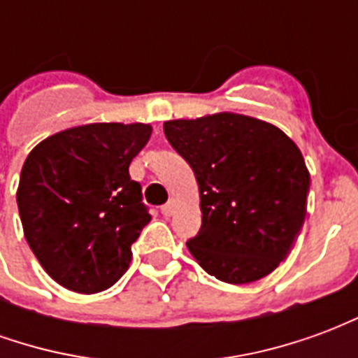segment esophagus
I'll return each mask as SVG.
<instances>
[{"label": "esophagus", "mask_w": 358, "mask_h": 358, "mask_svg": "<svg viewBox=\"0 0 358 358\" xmlns=\"http://www.w3.org/2000/svg\"><path fill=\"white\" fill-rule=\"evenodd\" d=\"M174 209H176V201H174V199H171V201L164 203L163 207H161V213H163L164 217H171L172 213H174Z\"/></svg>", "instance_id": "34e87169"}]
</instances>
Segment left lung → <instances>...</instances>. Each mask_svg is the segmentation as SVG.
<instances>
[{
  "mask_svg": "<svg viewBox=\"0 0 358 358\" xmlns=\"http://www.w3.org/2000/svg\"><path fill=\"white\" fill-rule=\"evenodd\" d=\"M163 128L199 186L201 230L187 241L195 261L226 284L270 274L307 215L310 176L299 148L274 124L236 113Z\"/></svg>",
  "mask_w": 358,
  "mask_h": 358,
  "instance_id": "1",
  "label": "left lung"
}]
</instances>
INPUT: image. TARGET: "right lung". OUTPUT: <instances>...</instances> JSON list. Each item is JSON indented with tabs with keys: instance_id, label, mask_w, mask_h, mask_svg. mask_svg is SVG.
Masks as SVG:
<instances>
[{
	"instance_id": "right-lung-1",
	"label": "right lung",
	"mask_w": 358,
	"mask_h": 358,
	"mask_svg": "<svg viewBox=\"0 0 358 358\" xmlns=\"http://www.w3.org/2000/svg\"><path fill=\"white\" fill-rule=\"evenodd\" d=\"M151 126L95 122L40 141L20 171L17 205L28 245L57 284L107 289L124 274L151 220L128 166Z\"/></svg>"
}]
</instances>
